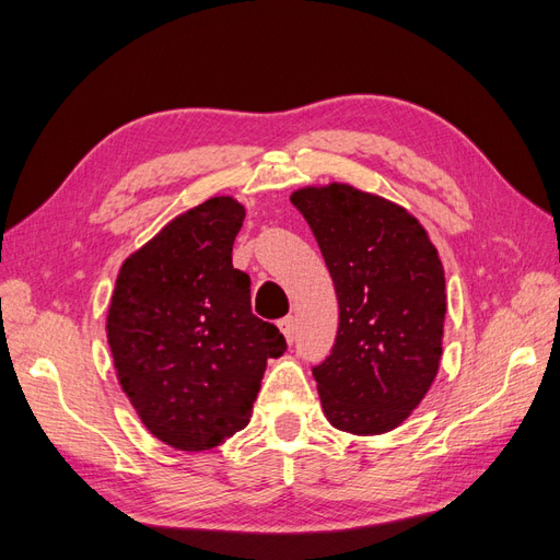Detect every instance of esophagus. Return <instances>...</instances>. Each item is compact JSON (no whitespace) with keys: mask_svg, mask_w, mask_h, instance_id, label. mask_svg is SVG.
Segmentation results:
<instances>
[{"mask_svg":"<svg viewBox=\"0 0 560 560\" xmlns=\"http://www.w3.org/2000/svg\"><path fill=\"white\" fill-rule=\"evenodd\" d=\"M279 328H281V332H283V337H285L288 341H293V339H295L298 323H295V318H293V316H285V318H281V320H279Z\"/></svg>","mask_w":560,"mask_h":560,"instance_id":"1","label":"esophagus"}]
</instances>
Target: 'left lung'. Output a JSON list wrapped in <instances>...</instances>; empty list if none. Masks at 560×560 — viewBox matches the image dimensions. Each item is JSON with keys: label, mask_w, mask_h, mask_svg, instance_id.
I'll use <instances>...</instances> for the list:
<instances>
[{"label": "left lung", "mask_w": 560, "mask_h": 560, "mask_svg": "<svg viewBox=\"0 0 560 560\" xmlns=\"http://www.w3.org/2000/svg\"><path fill=\"white\" fill-rule=\"evenodd\" d=\"M335 283L339 328L314 368L326 419L353 435L398 428L438 376L446 314L444 267L428 232L400 205L349 184L300 188Z\"/></svg>", "instance_id": "obj_1"}]
</instances>
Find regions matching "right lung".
Here are the masks:
<instances>
[{
	"instance_id": "obj_1",
	"label": "right lung",
	"mask_w": 560,
	"mask_h": 560,
	"mask_svg": "<svg viewBox=\"0 0 560 560\" xmlns=\"http://www.w3.org/2000/svg\"><path fill=\"white\" fill-rule=\"evenodd\" d=\"M232 197L176 215L122 262L106 316L118 384L151 435L207 451L246 428L277 326L250 312V279L232 267L244 223Z\"/></svg>"
}]
</instances>
